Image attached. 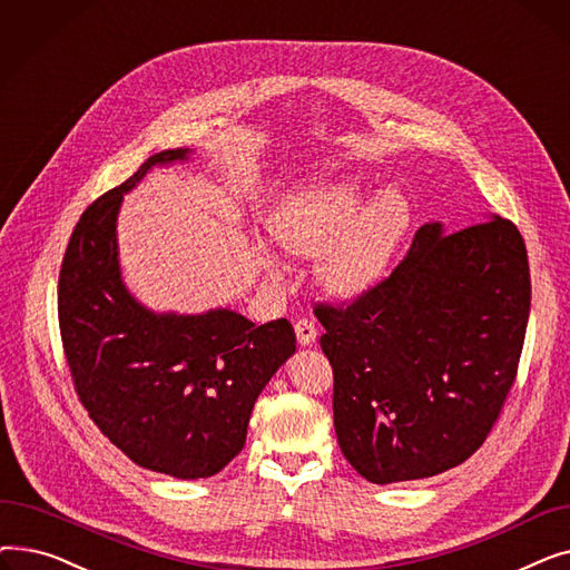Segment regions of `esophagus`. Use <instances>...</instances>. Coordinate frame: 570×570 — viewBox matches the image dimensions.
Returning a JSON list of instances; mask_svg holds the SVG:
<instances>
[{
  "label": "esophagus",
  "instance_id": "1",
  "mask_svg": "<svg viewBox=\"0 0 570 570\" xmlns=\"http://www.w3.org/2000/svg\"><path fill=\"white\" fill-rule=\"evenodd\" d=\"M295 337L297 342H301L303 346H312L318 337V331H316V323L309 321V318H301L295 323Z\"/></svg>",
  "mask_w": 570,
  "mask_h": 570
}]
</instances>
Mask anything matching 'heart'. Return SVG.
<instances>
[{
  "mask_svg": "<svg viewBox=\"0 0 570 570\" xmlns=\"http://www.w3.org/2000/svg\"><path fill=\"white\" fill-rule=\"evenodd\" d=\"M367 189L353 175H342L293 191L273 215L277 243L295 256H316V279L325 293L353 301L372 291L411 224V205L397 189H383L366 205ZM269 279H282L279 258L261 249Z\"/></svg>",
  "mask_w": 570,
  "mask_h": 570,
  "instance_id": "heart-1",
  "label": "heart"
}]
</instances>
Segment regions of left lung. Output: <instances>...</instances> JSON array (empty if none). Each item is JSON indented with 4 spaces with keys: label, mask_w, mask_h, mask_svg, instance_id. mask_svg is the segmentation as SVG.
<instances>
[{
    "label": "left lung",
    "mask_w": 570,
    "mask_h": 570,
    "mask_svg": "<svg viewBox=\"0 0 570 570\" xmlns=\"http://www.w3.org/2000/svg\"><path fill=\"white\" fill-rule=\"evenodd\" d=\"M417 228L406 258L346 309L318 307L335 372V432L376 485L469 460L515 381L531 282L515 224Z\"/></svg>",
    "instance_id": "8db88e82"
}]
</instances>
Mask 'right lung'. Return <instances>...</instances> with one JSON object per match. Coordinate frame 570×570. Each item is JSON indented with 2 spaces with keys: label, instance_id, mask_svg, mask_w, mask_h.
<instances>
[{
  "label": "right lung",
  "instance_id": "1",
  "mask_svg": "<svg viewBox=\"0 0 570 570\" xmlns=\"http://www.w3.org/2000/svg\"><path fill=\"white\" fill-rule=\"evenodd\" d=\"M194 149H164L89 205L59 273V331L78 397L97 428L138 466L183 481L219 473L245 448L267 381L295 353L286 318L263 325L230 307L155 312L127 288L117 217L153 168Z\"/></svg>",
  "mask_w": 570,
  "mask_h": 570
}]
</instances>
